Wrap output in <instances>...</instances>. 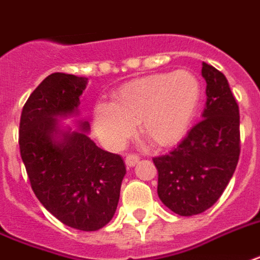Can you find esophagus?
<instances>
[{
    "label": "esophagus",
    "mask_w": 260,
    "mask_h": 260,
    "mask_svg": "<svg viewBox=\"0 0 260 260\" xmlns=\"http://www.w3.org/2000/svg\"><path fill=\"white\" fill-rule=\"evenodd\" d=\"M139 159H140V158H139V155H136V154H128L125 158L126 166H129V168L131 166H135L139 162Z\"/></svg>",
    "instance_id": "1"
}]
</instances>
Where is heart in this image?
Segmentation results:
<instances>
[{
	"label": "heart",
	"mask_w": 260,
	"mask_h": 260,
	"mask_svg": "<svg viewBox=\"0 0 260 260\" xmlns=\"http://www.w3.org/2000/svg\"><path fill=\"white\" fill-rule=\"evenodd\" d=\"M201 96V82L189 71L156 73L125 83L113 92L110 104L95 105L92 122L109 147L125 143L138 122L150 143L169 147L187 134Z\"/></svg>",
	"instance_id": "1"
}]
</instances>
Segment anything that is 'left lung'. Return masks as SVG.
Instances as JSON below:
<instances>
[{
  "mask_svg": "<svg viewBox=\"0 0 260 260\" xmlns=\"http://www.w3.org/2000/svg\"><path fill=\"white\" fill-rule=\"evenodd\" d=\"M206 108L177 147L152 158L158 196L173 213L189 217L210 209L222 195L240 156V113L226 77L202 64Z\"/></svg>",
  "mask_w": 260,
  "mask_h": 260,
  "instance_id": "8db88e82",
  "label": "left lung"
}]
</instances>
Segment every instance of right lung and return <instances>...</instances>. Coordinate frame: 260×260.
<instances>
[{
  "label": "right lung",
  "mask_w": 260,
  "mask_h": 260,
  "mask_svg": "<svg viewBox=\"0 0 260 260\" xmlns=\"http://www.w3.org/2000/svg\"><path fill=\"white\" fill-rule=\"evenodd\" d=\"M87 77L51 73L29 95L20 117L19 146L34 193L67 226L92 232L116 213L125 164L80 131L59 129L75 116ZM82 131L90 129L87 121Z\"/></svg>",
  "instance_id": "right-lung-1"
}]
</instances>
